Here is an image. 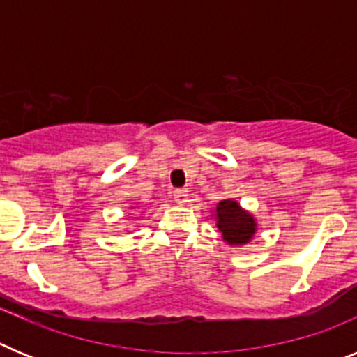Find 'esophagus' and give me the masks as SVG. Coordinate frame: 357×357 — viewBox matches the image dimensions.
Returning a JSON list of instances; mask_svg holds the SVG:
<instances>
[{"label":"esophagus","instance_id":"1","mask_svg":"<svg viewBox=\"0 0 357 357\" xmlns=\"http://www.w3.org/2000/svg\"><path fill=\"white\" fill-rule=\"evenodd\" d=\"M173 197H175L176 204H181V206H184L185 202H188V189H175L173 191Z\"/></svg>","mask_w":357,"mask_h":357}]
</instances>
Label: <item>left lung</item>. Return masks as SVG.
I'll use <instances>...</instances> for the list:
<instances>
[{"instance_id": "8db88e82", "label": "left lung", "mask_w": 357, "mask_h": 357, "mask_svg": "<svg viewBox=\"0 0 357 357\" xmlns=\"http://www.w3.org/2000/svg\"><path fill=\"white\" fill-rule=\"evenodd\" d=\"M216 227L229 245H245L254 238L257 223L248 211L241 209L238 202L229 198L216 206Z\"/></svg>"}]
</instances>
